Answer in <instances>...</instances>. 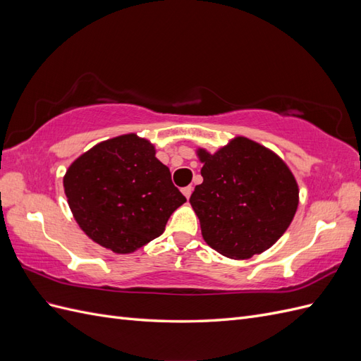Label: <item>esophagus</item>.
<instances>
[{"label":"esophagus","mask_w":361,"mask_h":361,"mask_svg":"<svg viewBox=\"0 0 361 361\" xmlns=\"http://www.w3.org/2000/svg\"><path fill=\"white\" fill-rule=\"evenodd\" d=\"M182 192H183V195L187 199H190L191 197V192H192V187L191 185H188V187H185V188H182Z\"/></svg>","instance_id":"obj_1"}]
</instances>
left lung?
<instances>
[{"label":"left lung","instance_id":"1","mask_svg":"<svg viewBox=\"0 0 361 361\" xmlns=\"http://www.w3.org/2000/svg\"><path fill=\"white\" fill-rule=\"evenodd\" d=\"M203 182L190 203L206 244L231 259L268 250L286 232L298 206V185L276 154L244 137L211 155L199 150Z\"/></svg>","mask_w":361,"mask_h":361}]
</instances>
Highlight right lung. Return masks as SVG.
Listing matches in <instances>:
<instances>
[{
  "label": "right lung",
  "instance_id": "1",
  "mask_svg": "<svg viewBox=\"0 0 361 361\" xmlns=\"http://www.w3.org/2000/svg\"><path fill=\"white\" fill-rule=\"evenodd\" d=\"M64 192L76 223L94 243L126 255L158 238L187 202L155 149L135 134L96 145L68 169Z\"/></svg>",
  "mask_w": 361,
  "mask_h": 361
}]
</instances>
